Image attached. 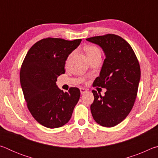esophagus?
Wrapping results in <instances>:
<instances>
[{"instance_id": "obj_1", "label": "esophagus", "mask_w": 158, "mask_h": 158, "mask_svg": "<svg viewBox=\"0 0 158 158\" xmlns=\"http://www.w3.org/2000/svg\"><path fill=\"white\" fill-rule=\"evenodd\" d=\"M88 91V89H85V88H81L80 89V92H81V94H84Z\"/></svg>"}]
</instances>
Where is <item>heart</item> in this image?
Returning <instances> with one entry per match:
<instances>
[{
	"instance_id": "b5f03b06",
	"label": "heart",
	"mask_w": 158,
	"mask_h": 158,
	"mask_svg": "<svg viewBox=\"0 0 158 158\" xmlns=\"http://www.w3.org/2000/svg\"><path fill=\"white\" fill-rule=\"evenodd\" d=\"M85 51L89 58L90 57L95 56H97V55H101L100 50L99 49V48H98L95 46H88L85 48ZM73 54L74 53H72L71 54L69 55V56L68 58V61L70 59V58L73 56Z\"/></svg>"
}]
</instances>
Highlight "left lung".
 Listing matches in <instances>:
<instances>
[{
	"instance_id": "1",
	"label": "left lung",
	"mask_w": 158,
	"mask_h": 158,
	"mask_svg": "<svg viewBox=\"0 0 158 158\" xmlns=\"http://www.w3.org/2000/svg\"><path fill=\"white\" fill-rule=\"evenodd\" d=\"M102 49L105 59L93 86L105 88V96L93 90L90 105L93 119L102 126L111 127L127 116L137 98L141 70L137 58L128 42L114 34L86 39Z\"/></svg>"
}]
</instances>
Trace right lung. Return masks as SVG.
Segmentation results:
<instances>
[{
    "mask_svg": "<svg viewBox=\"0 0 158 158\" xmlns=\"http://www.w3.org/2000/svg\"><path fill=\"white\" fill-rule=\"evenodd\" d=\"M81 39H42L31 47L21 65L20 83L29 111L36 121L48 128L68 123L80 98L78 88L64 93L56 85L58 76L65 73L68 56Z\"/></svg>",
    "mask_w": 158,
    "mask_h": 158,
    "instance_id": "1",
    "label": "right lung"
}]
</instances>
